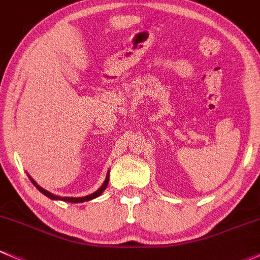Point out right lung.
<instances>
[{
    "mask_svg": "<svg viewBox=\"0 0 260 260\" xmlns=\"http://www.w3.org/2000/svg\"><path fill=\"white\" fill-rule=\"evenodd\" d=\"M109 176H110V175H109V173H108V174H106V179H105V181H104V184L100 186V188L96 190L95 192H92V194H90V195H86V197H81V198H69V197L61 198V197H57V195L51 194L50 191H47V190H45L44 188H41L40 185H37V183L34 180V179L31 178V176H28V178H30L32 184H34V185L36 186V188L39 189L40 191L42 192V194L46 195L47 198H50V199H52V200H63V202H69V203H84V202H89V200H91V199H95V198L100 197V195L103 194V191L106 189V186H108V184H109Z\"/></svg>",
    "mask_w": 260,
    "mask_h": 260,
    "instance_id": "obj_1",
    "label": "right lung"
}]
</instances>
